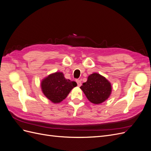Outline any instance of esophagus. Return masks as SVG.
I'll return each mask as SVG.
<instances>
[{"label": "esophagus", "instance_id": "1", "mask_svg": "<svg viewBox=\"0 0 151 151\" xmlns=\"http://www.w3.org/2000/svg\"><path fill=\"white\" fill-rule=\"evenodd\" d=\"M76 83L77 84V86H78L79 87H80L81 86V81L80 80H78V79L76 80Z\"/></svg>", "mask_w": 151, "mask_h": 151}]
</instances>
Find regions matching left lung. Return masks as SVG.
Masks as SVG:
<instances>
[{"label":"left lung","instance_id":"1","mask_svg":"<svg viewBox=\"0 0 151 151\" xmlns=\"http://www.w3.org/2000/svg\"><path fill=\"white\" fill-rule=\"evenodd\" d=\"M80 88L89 101L97 104L106 100L111 92L110 83L97 73L91 74Z\"/></svg>","mask_w":151,"mask_h":151}]
</instances>
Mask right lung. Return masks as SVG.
Returning a JSON list of instances; mask_svg holds the SVG:
<instances>
[{"mask_svg":"<svg viewBox=\"0 0 151 151\" xmlns=\"http://www.w3.org/2000/svg\"><path fill=\"white\" fill-rule=\"evenodd\" d=\"M76 86L75 81L66 79L62 72L49 75L41 84L45 96L54 103H60L65 99L70 91Z\"/></svg>","mask_w":151,"mask_h":151,"instance_id":"right-lung-1","label":"right lung"}]
</instances>
